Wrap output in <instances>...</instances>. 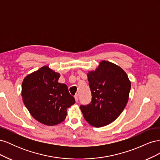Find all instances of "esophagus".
I'll return each mask as SVG.
<instances>
[{"instance_id":"esophagus-1","label":"esophagus","mask_w":160,"mask_h":160,"mask_svg":"<svg viewBox=\"0 0 160 160\" xmlns=\"http://www.w3.org/2000/svg\"><path fill=\"white\" fill-rule=\"evenodd\" d=\"M75 99L76 102H77V101H78V99H79V95H78V94H76L75 95Z\"/></svg>"}]
</instances>
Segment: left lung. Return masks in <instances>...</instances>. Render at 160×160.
Segmentation results:
<instances>
[{
  "label": "left lung",
  "instance_id": "obj_1",
  "mask_svg": "<svg viewBox=\"0 0 160 160\" xmlns=\"http://www.w3.org/2000/svg\"><path fill=\"white\" fill-rule=\"evenodd\" d=\"M91 102L81 105L83 117L95 128L105 126L122 113L129 99L131 82L123 69L107 61L88 73Z\"/></svg>",
  "mask_w": 160,
  "mask_h": 160
}]
</instances>
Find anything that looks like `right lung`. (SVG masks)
<instances>
[{"instance_id": "add662e5", "label": "right lung", "mask_w": 160, "mask_h": 160, "mask_svg": "<svg viewBox=\"0 0 160 160\" xmlns=\"http://www.w3.org/2000/svg\"><path fill=\"white\" fill-rule=\"evenodd\" d=\"M59 77V72L43 66L27 75L22 83L25 107L38 122L49 126L63 122L67 108L75 102L67 86L58 82Z\"/></svg>"}]
</instances>
